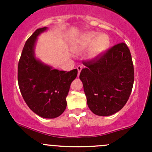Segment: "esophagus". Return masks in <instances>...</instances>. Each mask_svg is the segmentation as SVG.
I'll use <instances>...</instances> for the list:
<instances>
[{
	"mask_svg": "<svg viewBox=\"0 0 152 152\" xmlns=\"http://www.w3.org/2000/svg\"><path fill=\"white\" fill-rule=\"evenodd\" d=\"M76 68H77V70H78V74L79 75V73H80L81 70H82V66H81V65H78Z\"/></svg>",
	"mask_w": 152,
	"mask_h": 152,
	"instance_id": "obj_1",
	"label": "esophagus"
}]
</instances>
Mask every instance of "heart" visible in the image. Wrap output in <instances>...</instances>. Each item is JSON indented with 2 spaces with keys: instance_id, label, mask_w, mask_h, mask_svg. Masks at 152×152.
I'll return each mask as SVG.
<instances>
[{
  "instance_id": "heart-1",
  "label": "heart",
  "mask_w": 152,
  "mask_h": 152,
  "mask_svg": "<svg viewBox=\"0 0 152 152\" xmlns=\"http://www.w3.org/2000/svg\"><path fill=\"white\" fill-rule=\"evenodd\" d=\"M98 34H99L95 31L86 33L79 42V50L91 46L90 56L92 59H96L102 56L110 45V39L108 35L102 34L98 36Z\"/></svg>"
}]
</instances>
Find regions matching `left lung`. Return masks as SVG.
Segmentation results:
<instances>
[{"label":"left lung","mask_w":152,"mask_h":152,"mask_svg":"<svg viewBox=\"0 0 152 152\" xmlns=\"http://www.w3.org/2000/svg\"><path fill=\"white\" fill-rule=\"evenodd\" d=\"M79 79L90 110L109 116L121 110L129 98L134 83L131 53L124 42L117 44L99 58L84 62Z\"/></svg>","instance_id":"8db88e82"}]
</instances>
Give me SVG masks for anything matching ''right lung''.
I'll return each instance as SVG.
<instances>
[{
    "mask_svg": "<svg viewBox=\"0 0 152 152\" xmlns=\"http://www.w3.org/2000/svg\"><path fill=\"white\" fill-rule=\"evenodd\" d=\"M46 29H37L27 39L18 62V80L21 95L29 108L40 117L55 118L66 109V97L78 70L53 69L36 59L37 39Z\"/></svg>",
    "mask_w": 152,
    "mask_h": 152,
    "instance_id": "right-lung-1",
    "label": "right lung"
}]
</instances>
